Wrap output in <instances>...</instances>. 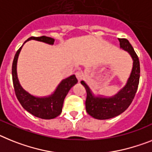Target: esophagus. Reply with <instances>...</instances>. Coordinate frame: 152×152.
Returning <instances> with one entry per match:
<instances>
[{
  "mask_svg": "<svg viewBox=\"0 0 152 152\" xmlns=\"http://www.w3.org/2000/svg\"><path fill=\"white\" fill-rule=\"evenodd\" d=\"M76 76L79 81H81V80H83V73H82L81 72H80V71H77V72H76Z\"/></svg>",
  "mask_w": 152,
  "mask_h": 152,
  "instance_id": "esophagus-1",
  "label": "esophagus"
}]
</instances>
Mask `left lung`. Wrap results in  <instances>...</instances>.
I'll use <instances>...</instances> for the list:
<instances>
[{
	"label": "left lung",
	"instance_id": "1",
	"mask_svg": "<svg viewBox=\"0 0 152 152\" xmlns=\"http://www.w3.org/2000/svg\"><path fill=\"white\" fill-rule=\"evenodd\" d=\"M118 41L120 47L127 51L133 60L132 70L126 85L114 96L106 98L100 96H95L85 82L81 81L87 93L86 112L96 119H109L123 113L132 103L138 89L140 78V63L138 56L127 39L118 38Z\"/></svg>",
	"mask_w": 152,
	"mask_h": 152
}]
</instances>
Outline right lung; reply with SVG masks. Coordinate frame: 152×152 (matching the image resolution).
Returning <instances> with one entry per match:
<instances>
[{
    "mask_svg": "<svg viewBox=\"0 0 152 152\" xmlns=\"http://www.w3.org/2000/svg\"><path fill=\"white\" fill-rule=\"evenodd\" d=\"M30 39H35L37 41H41L50 45L54 43L53 38L46 36L38 37H31L28 38L27 40L24 42V43ZM22 47L23 45L16 53L12 65L13 84H14L16 96L23 109H26L33 115L43 119H51L56 118L61 114L64 99L66 96L69 89L75 84L77 83V79L75 75H72L65 80H63L56 87L55 92L49 96L36 97L30 94L20 86L17 73V63Z\"/></svg>",
    "mask_w": 152,
    "mask_h": 152,
    "instance_id": "add662e5",
    "label": "right lung"
}]
</instances>
